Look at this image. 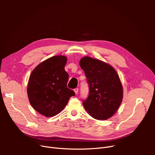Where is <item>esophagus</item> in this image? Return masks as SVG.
I'll list each match as a JSON object with an SVG mask.
<instances>
[{
  "mask_svg": "<svg viewBox=\"0 0 155 155\" xmlns=\"http://www.w3.org/2000/svg\"><path fill=\"white\" fill-rule=\"evenodd\" d=\"M74 92H75V93L76 94H77L78 92V88H75L74 89Z\"/></svg>",
  "mask_w": 155,
  "mask_h": 155,
  "instance_id": "1",
  "label": "esophagus"
}]
</instances>
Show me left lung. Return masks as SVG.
Segmentation results:
<instances>
[{"label":"left lung","instance_id":"1","mask_svg":"<svg viewBox=\"0 0 155 155\" xmlns=\"http://www.w3.org/2000/svg\"><path fill=\"white\" fill-rule=\"evenodd\" d=\"M89 86L83 101L85 109L92 117L106 120L112 117L123 101V89L116 71L102 61L85 56L80 61Z\"/></svg>","mask_w":155,"mask_h":155}]
</instances>
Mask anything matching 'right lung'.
Segmentation results:
<instances>
[{
  "instance_id": "right-lung-1",
  "label": "right lung",
  "mask_w": 155,
  "mask_h": 155,
  "mask_svg": "<svg viewBox=\"0 0 155 155\" xmlns=\"http://www.w3.org/2000/svg\"><path fill=\"white\" fill-rule=\"evenodd\" d=\"M64 56H54L39 64L32 71L28 85V95L32 107L46 117L59 114L66 106L74 91L67 86L68 74Z\"/></svg>"
}]
</instances>
